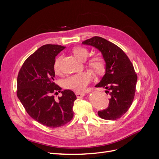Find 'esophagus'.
I'll use <instances>...</instances> for the list:
<instances>
[{"label":"esophagus","mask_w":159,"mask_h":159,"mask_svg":"<svg viewBox=\"0 0 159 159\" xmlns=\"http://www.w3.org/2000/svg\"><path fill=\"white\" fill-rule=\"evenodd\" d=\"M75 95H76L77 98H79L83 97V96H84L85 93H81V92H75Z\"/></svg>","instance_id":"1"}]
</instances>
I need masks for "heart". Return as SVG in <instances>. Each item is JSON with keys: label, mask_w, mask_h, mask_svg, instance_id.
Returning a JSON list of instances; mask_svg holds the SVG:
<instances>
[{"label": "heart", "mask_w": 159, "mask_h": 159, "mask_svg": "<svg viewBox=\"0 0 159 159\" xmlns=\"http://www.w3.org/2000/svg\"><path fill=\"white\" fill-rule=\"evenodd\" d=\"M72 53L80 61H85L89 56V52L88 49L82 46L75 47L72 50ZM62 56L60 55L54 60L53 64V70L56 74H59L61 71V61L62 60ZM88 66L89 68L93 70L96 74H101L103 73L105 70V60L102 56H94L88 60ZM93 80V76L88 71L78 74L71 75L69 78L65 79L62 81L63 87L66 89L73 90L76 92H80L84 90L87 86Z\"/></svg>", "instance_id": "1"}]
</instances>
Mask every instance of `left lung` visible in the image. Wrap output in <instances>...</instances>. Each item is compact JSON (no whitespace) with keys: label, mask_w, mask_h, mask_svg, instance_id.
<instances>
[{"label":"left lung","mask_w":159,"mask_h":159,"mask_svg":"<svg viewBox=\"0 0 159 159\" xmlns=\"http://www.w3.org/2000/svg\"><path fill=\"white\" fill-rule=\"evenodd\" d=\"M93 46L103 55L105 74L96 88H103L110 95L107 108L98 111L103 119L116 120L125 113L133 103L137 75L128 56L119 47L104 38L94 36L82 42Z\"/></svg>","instance_id":"1"}]
</instances>
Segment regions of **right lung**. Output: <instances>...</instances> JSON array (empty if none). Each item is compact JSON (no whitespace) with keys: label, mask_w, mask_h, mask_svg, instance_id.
Here are the masks:
<instances>
[{"label":"right lung","mask_w":159,"mask_h":159,"mask_svg":"<svg viewBox=\"0 0 159 159\" xmlns=\"http://www.w3.org/2000/svg\"><path fill=\"white\" fill-rule=\"evenodd\" d=\"M66 47L46 44L24 62L17 78V96L30 116L48 127H60L74 117L76 95L70 89L61 91L56 102L52 94L61 88L54 83L53 64L56 56Z\"/></svg>","instance_id":"add662e5"}]
</instances>
